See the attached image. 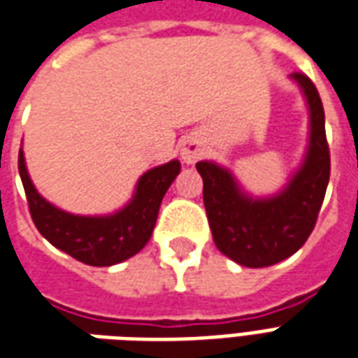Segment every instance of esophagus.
<instances>
[{
    "label": "esophagus",
    "instance_id": "esophagus-1",
    "mask_svg": "<svg viewBox=\"0 0 358 358\" xmlns=\"http://www.w3.org/2000/svg\"><path fill=\"white\" fill-rule=\"evenodd\" d=\"M203 149L201 145L197 143V141H186L184 145H182V149H180V155H182V161L186 164H194L199 157H201Z\"/></svg>",
    "mask_w": 358,
    "mask_h": 358
}]
</instances>
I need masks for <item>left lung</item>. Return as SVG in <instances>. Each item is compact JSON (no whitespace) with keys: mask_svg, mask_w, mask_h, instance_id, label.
<instances>
[{"mask_svg":"<svg viewBox=\"0 0 358 358\" xmlns=\"http://www.w3.org/2000/svg\"><path fill=\"white\" fill-rule=\"evenodd\" d=\"M308 105V148L287 186L270 197H251L234 174L213 161L195 164L203 178V203L220 253L241 266L263 268L284 261L313 232L330 180V149L324 107L307 74L293 73Z\"/></svg>","mask_w":358,"mask_h":358,"instance_id":"left-lung-1","label":"left lung"}]
</instances>
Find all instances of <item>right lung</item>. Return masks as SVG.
Listing matches in <instances>:
<instances>
[{
	"label": "right lung",
	"instance_id": "add662e5",
	"mask_svg": "<svg viewBox=\"0 0 358 358\" xmlns=\"http://www.w3.org/2000/svg\"><path fill=\"white\" fill-rule=\"evenodd\" d=\"M19 172L27 192L28 209L38 232L51 245L90 266L122 263L145 248L155 228L159 207L180 172V161L151 169L136 184L130 203L113 215L82 217L45 201L28 176L24 153L19 151Z\"/></svg>",
	"mask_w": 358,
	"mask_h": 358
}]
</instances>
